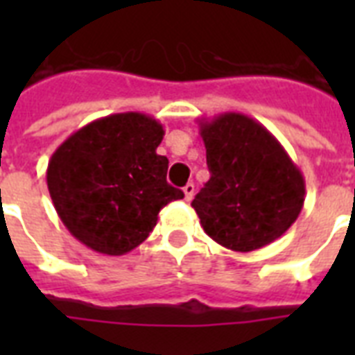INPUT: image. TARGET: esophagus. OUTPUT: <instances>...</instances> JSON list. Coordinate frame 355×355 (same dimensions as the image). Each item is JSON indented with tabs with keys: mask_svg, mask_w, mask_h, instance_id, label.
<instances>
[{
	"mask_svg": "<svg viewBox=\"0 0 355 355\" xmlns=\"http://www.w3.org/2000/svg\"><path fill=\"white\" fill-rule=\"evenodd\" d=\"M193 195H195V186L191 182L186 184L184 186V197H186V200H191L193 199Z\"/></svg>",
	"mask_w": 355,
	"mask_h": 355,
	"instance_id": "1",
	"label": "esophagus"
}]
</instances>
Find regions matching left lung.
Returning <instances> with one entry per match:
<instances>
[{
    "mask_svg": "<svg viewBox=\"0 0 355 355\" xmlns=\"http://www.w3.org/2000/svg\"><path fill=\"white\" fill-rule=\"evenodd\" d=\"M210 180L191 206L205 232L236 252L261 248L289 230L306 182L282 144L239 112L199 119Z\"/></svg>",
    "mask_w": 355,
    "mask_h": 355,
    "instance_id": "obj_1",
    "label": "left lung"
}]
</instances>
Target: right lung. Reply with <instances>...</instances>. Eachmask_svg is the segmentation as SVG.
Instances as JSON below:
<instances>
[{"label":"right lung","instance_id":"1","mask_svg":"<svg viewBox=\"0 0 355 355\" xmlns=\"http://www.w3.org/2000/svg\"><path fill=\"white\" fill-rule=\"evenodd\" d=\"M160 121L112 114L88 123L58 145L47 164V189L69 234L92 250L121 256L149 237L158 214L184 199L166 180Z\"/></svg>","mask_w":355,"mask_h":355}]
</instances>
